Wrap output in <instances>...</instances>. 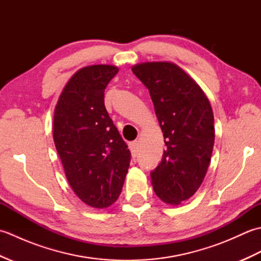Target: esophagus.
<instances>
[{"label":"esophagus","instance_id":"1","mask_svg":"<svg viewBox=\"0 0 261 261\" xmlns=\"http://www.w3.org/2000/svg\"><path fill=\"white\" fill-rule=\"evenodd\" d=\"M129 147H130V150H131V153L132 156L136 157L138 154V150H139V141H132L129 143Z\"/></svg>","mask_w":261,"mask_h":261}]
</instances>
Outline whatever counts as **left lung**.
<instances>
[{"label": "left lung", "instance_id": "obj_1", "mask_svg": "<svg viewBox=\"0 0 261 261\" xmlns=\"http://www.w3.org/2000/svg\"><path fill=\"white\" fill-rule=\"evenodd\" d=\"M132 71L150 93L167 147L150 173L153 191L163 202L178 205L206 175L215 138L212 108L196 82L173 63H141Z\"/></svg>", "mask_w": 261, "mask_h": 261}]
</instances>
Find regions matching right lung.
Returning a JSON list of instances; mask_svg holds the SVG:
<instances>
[{"mask_svg": "<svg viewBox=\"0 0 261 261\" xmlns=\"http://www.w3.org/2000/svg\"><path fill=\"white\" fill-rule=\"evenodd\" d=\"M119 68L92 65L70 77L55 108L53 135L70 187L85 204L105 208L118 199L131 153L104 105Z\"/></svg>", "mask_w": 261, "mask_h": 261, "instance_id": "obj_1", "label": "right lung"}]
</instances>
